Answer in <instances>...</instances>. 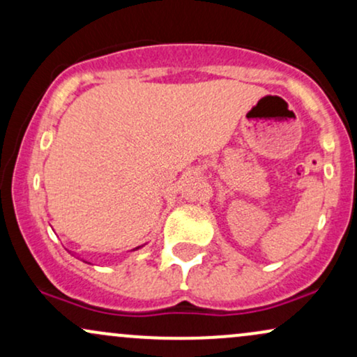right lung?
Here are the masks:
<instances>
[{
	"instance_id": "1",
	"label": "right lung",
	"mask_w": 357,
	"mask_h": 357,
	"mask_svg": "<svg viewBox=\"0 0 357 357\" xmlns=\"http://www.w3.org/2000/svg\"><path fill=\"white\" fill-rule=\"evenodd\" d=\"M141 246H137V248H135V249H131V251H136V249H139ZM81 261H84V259H81ZM84 263H88V261H84ZM89 264V263H88Z\"/></svg>"
}]
</instances>
